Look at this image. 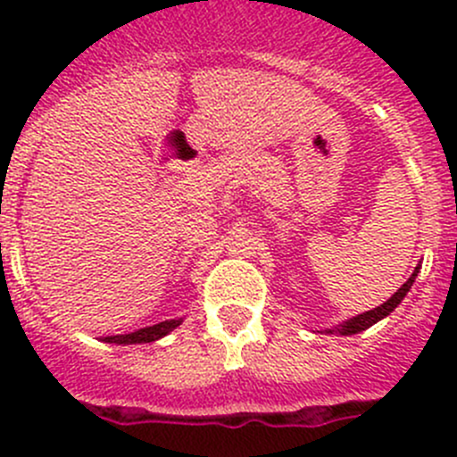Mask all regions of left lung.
I'll return each mask as SVG.
<instances>
[{
	"mask_svg": "<svg viewBox=\"0 0 457 457\" xmlns=\"http://www.w3.org/2000/svg\"><path fill=\"white\" fill-rule=\"evenodd\" d=\"M418 270H420V267H416V270H413V274L409 276V280H407V283H404L403 287H400L398 292H395L394 296L389 298V301H386V303H382V305H380V307H376V310H371V312H365V314H361V316L352 318V320L343 322V325L334 327V329H329V334H340V336L358 334V331H365L367 327L376 325L378 320H382V318H385V316H389L391 312H394L395 307H398L400 303H403V298L407 296V292H409V289H411V285L416 283Z\"/></svg>",
	"mask_w": 457,
	"mask_h": 457,
	"instance_id": "obj_1",
	"label": "left lung"
}]
</instances>
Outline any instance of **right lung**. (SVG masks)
I'll return each instance as SVG.
<instances>
[{
    "label": "right lung",
    "mask_w": 457,
    "mask_h": 457,
    "mask_svg": "<svg viewBox=\"0 0 457 457\" xmlns=\"http://www.w3.org/2000/svg\"><path fill=\"white\" fill-rule=\"evenodd\" d=\"M181 325V320H165L156 322L152 327H143V329L130 331V334H117V336H104L101 340L105 343H117V345H135V343H152V340H159L161 336L170 334L172 329Z\"/></svg>",
    "instance_id": "right-lung-1"
}]
</instances>
